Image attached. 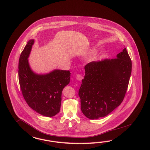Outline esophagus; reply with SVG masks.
Masks as SVG:
<instances>
[{"instance_id":"esophagus-1","label":"esophagus","mask_w":150,"mask_h":150,"mask_svg":"<svg viewBox=\"0 0 150 150\" xmlns=\"http://www.w3.org/2000/svg\"><path fill=\"white\" fill-rule=\"evenodd\" d=\"M76 78H77V79L78 80V81H81V80L83 79V76L81 75V74H77Z\"/></svg>"}]
</instances>
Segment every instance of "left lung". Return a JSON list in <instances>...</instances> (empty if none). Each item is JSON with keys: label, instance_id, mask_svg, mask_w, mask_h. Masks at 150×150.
I'll list each match as a JSON object with an SVG mask.
<instances>
[{"label": "left lung", "instance_id": "left-lung-1", "mask_svg": "<svg viewBox=\"0 0 150 150\" xmlns=\"http://www.w3.org/2000/svg\"><path fill=\"white\" fill-rule=\"evenodd\" d=\"M78 95L81 108L87 118L108 115L121 104L130 78L132 63L126 48L114 59L91 62L84 67Z\"/></svg>", "mask_w": 150, "mask_h": 150}]
</instances>
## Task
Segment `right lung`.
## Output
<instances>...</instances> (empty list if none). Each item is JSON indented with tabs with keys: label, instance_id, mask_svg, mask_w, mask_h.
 Instances as JSON below:
<instances>
[{
	"label": "right lung",
	"instance_id": "1",
	"mask_svg": "<svg viewBox=\"0 0 150 150\" xmlns=\"http://www.w3.org/2000/svg\"><path fill=\"white\" fill-rule=\"evenodd\" d=\"M34 40H29L20 56L19 81L24 98L31 109L40 114L52 117L58 114L63 88L70 82L69 71L55 69L45 74L34 73L29 58Z\"/></svg>",
	"mask_w": 150,
	"mask_h": 150
}]
</instances>
